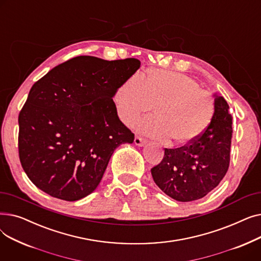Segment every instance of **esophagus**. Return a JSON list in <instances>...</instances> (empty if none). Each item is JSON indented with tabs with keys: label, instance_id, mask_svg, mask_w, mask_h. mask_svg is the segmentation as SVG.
<instances>
[{
	"label": "esophagus",
	"instance_id": "34e87169",
	"mask_svg": "<svg viewBox=\"0 0 261 261\" xmlns=\"http://www.w3.org/2000/svg\"><path fill=\"white\" fill-rule=\"evenodd\" d=\"M134 144H135L136 146H140V147H142V146H145V145L147 144V141H146L145 139L141 138V136H135V139H134Z\"/></svg>",
	"mask_w": 261,
	"mask_h": 261
}]
</instances>
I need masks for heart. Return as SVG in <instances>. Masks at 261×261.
<instances>
[{
	"mask_svg": "<svg viewBox=\"0 0 261 261\" xmlns=\"http://www.w3.org/2000/svg\"><path fill=\"white\" fill-rule=\"evenodd\" d=\"M113 101L117 114L133 126L152 110L155 115L138 123V130L160 141L189 145L208 129L215 115L212 96L195 80L175 72L153 71L134 75L116 88Z\"/></svg>",
	"mask_w": 261,
	"mask_h": 261,
	"instance_id": "obj_1",
	"label": "heart"
}]
</instances>
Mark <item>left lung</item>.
<instances>
[{"label": "left lung", "mask_w": 261, "mask_h": 261, "mask_svg": "<svg viewBox=\"0 0 261 261\" xmlns=\"http://www.w3.org/2000/svg\"><path fill=\"white\" fill-rule=\"evenodd\" d=\"M215 115L208 129L189 145L165 149L164 159L151 169L155 184L170 198L189 202L212 191L226 174L231 143V115L226 100L217 94Z\"/></svg>", "instance_id": "left-lung-1"}]
</instances>
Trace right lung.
<instances>
[{"label":"right lung","instance_id":"1","mask_svg":"<svg viewBox=\"0 0 261 261\" xmlns=\"http://www.w3.org/2000/svg\"><path fill=\"white\" fill-rule=\"evenodd\" d=\"M140 66L135 58L78 56L32 87L19 114V156L39 189L77 201L98 186L114 150L134 141L112 98Z\"/></svg>","mask_w":261,"mask_h":261}]
</instances>
